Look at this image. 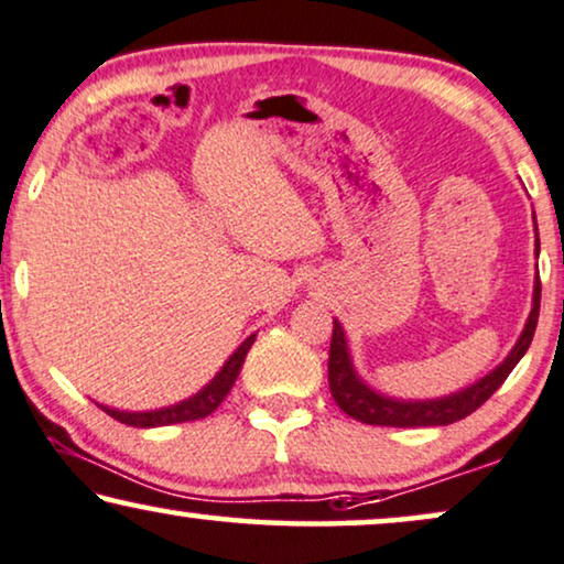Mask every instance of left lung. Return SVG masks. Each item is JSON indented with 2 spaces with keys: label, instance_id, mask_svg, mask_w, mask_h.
<instances>
[{
  "label": "left lung",
  "instance_id": "left-lung-1",
  "mask_svg": "<svg viewBox=\"0 0 564 564\" xmlns=\"http://www.w3.org/2000/svg\"><path fill=\"white\" fill-rule=\"evenodd\" d=\"M536 224V219H534ZM536 258H539V231H536ZM539 302H542V281H534V306L523 327L521 337L508 352V358L500 366L482 377L475 384L454 392L448 397H438V400H394L366 384L352 369L348 340H345L343 325L333 322V343H329V360H327V379L329 392L345 415L360 420L366 425H389V427H425V425H452L456 420L467 417L477 408L490 400L498 392L508 373L516 369L518 360L529 350L531 337H534L536 322H539Z\"/></svg>",
  "mask_w": 564,
  "mask_h": 564
}]
</instances>
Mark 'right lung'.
<instances>
[{
  "instance_id": "1",
  "label": "right lung",
  "mask_w": 564,
  "mask_h": 564,
  "mask_svg": "<svg viewBox=\"0 0 564 564\" xmlns=\"http://www.w3.org/2000/svg\"><path fill=\"white\" fill-rule=\"evenodd\" d=\"M252 343H254V335L247 337V340L239 345L235 352H231L227 364L221 366V371L216 373V377L208 381L200 392H195L193 397H187V400H183V402L170 404V408L149 410V412H126V410H116V408H102V404H97V408H102L110 417H116L118 423H126L133 427H156V425L187 423V420L208 417L224 402V397L231 392V387H235L239 369H242L245 356H247V350L252 348Z\"/></svg>"
}]
</instances>
